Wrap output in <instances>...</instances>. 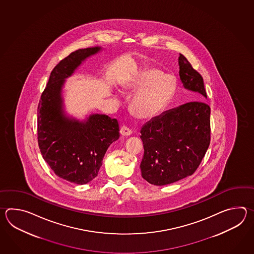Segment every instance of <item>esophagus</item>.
<instances>
[{
  "instance_id": "obj_1",
  "label": "esophagus",
  "mask_w": 254,
  "mask_h": 254,
  "mask_svg": "<svg viewBox=\"0 0 254 254\" xmlns=\"http://www.w3.org/2000/svg\"><path fill=\"white\" fill-rule=\"evenodd\" d=\"M120 132H121V134L124 135V136H129V135L132 133V130L129 129V127H127V126L124 125V126H122V127H121Z\"/></svg>"
}]
</instances>
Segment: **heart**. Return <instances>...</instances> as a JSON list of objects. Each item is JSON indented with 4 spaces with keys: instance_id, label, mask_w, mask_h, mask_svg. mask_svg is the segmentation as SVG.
I'll return each instance as SVG.
<instances>
[{
    "instance_id": "heart-1",
    "label": "heart",
    "mask_w": 254,
    "mask_h": 254,
    "mask_svg": "<svg viewBox=\"0 0 254 254\" xmlns=\"http://www.w3.org/2000/svg\"><path fill=\"white\" fill-rule=\"evenodd\" d=\"M129 92H137L130 110L136 117L154 119L167 108L175 93L176 83L173 76L163 74L155 67H145L126 84Z\"/></svg>"
}]
</instances>
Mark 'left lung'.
Wrapping results in <instances>:
<instances>
[{
  "mask_svg": "<svg viewBox=\"0 0 254 254\" xmlns=\"http://www.w3.org/2000/svg\"><path fill=\"white\" fill-rule=\"evenodd\" d=\"M183 86L207 98L203 79L183 54L179 56ZM211 108L196 101L169 110L140 129L144 154L142 178L153 185H166L185 178L198 169L211 141Z\"/></svg>",
  "mask_w": 254,
  "mask_h": 254,
  "instance_id": "8db88e82",
  "label": "left lung"
}]
</instances>
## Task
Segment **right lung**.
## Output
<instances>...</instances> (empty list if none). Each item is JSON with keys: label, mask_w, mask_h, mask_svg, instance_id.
Masks as SVG:
<instances>
[{"label": "right lung", "mask_w": 254, "mask_h": 254, "mask_svg": "<svg viewBox=\"0 0 254 254\" xmlns=\"http://www.w3.org/2000/svg\"><path fill=\"white\" fill-rule=\"evenodd\" d=\"M100 49H79L62 60L52 70L38 105L37 138L43 158L60 178L77 184L97 176L109 146L120 137L118 121L107 115L93 114L80 123L63 114L65 78Z\"/></svg>", "instance_id": "add662e5"}]
</instances>
